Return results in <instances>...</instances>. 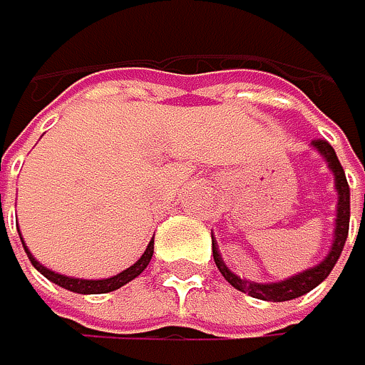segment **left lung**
I'll return each mask as SVG.
<instances>
[{
    "label": "left lung",
    "mask_w": 365,
    "mask_h": 365,
    "mask_svg": "<svg viewBox=\"0 0 365 365\" xmlns=\"http://www.w3.org/2000/svg\"><path fill=\"white\" fill-rule=\"evenodd\" d=\"M311 146L318 150L322 158L329 164V169L334 173V182H336V192H339V205H336V228H334V245L329 249V254L322 258V262H318L315 267H309L299 272V274H294L286 281H277V283H254V281H245L240 279L237 274H233L226 262L219 256V249L212 240V256H215V262L219 272H222V277L233 286L235 290L240 292H249L251 297L256 299H265V302H288V299H297L302 294L311 292L315 286H320V283L329 277V272L334 269V265L339 262L341 258V251L345 247V240H347V230H350V187H347V178H345V171L341 167L339 158H336V153L331 148L329 141L324 139H315L311 141Z\"/></svg>",
    "instance_id": "8db88e82"
}]
</instances>
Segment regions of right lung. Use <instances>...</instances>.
<instances>
[{
  "mask_svg": "<svg viewBox=\"0 0 365 365\" xmlns=\"http://www.w3.org/2000/svg\"><path fill=\"white\" fill-rule=\"evenodd\" d=\"M0 205H1V196H0ZM1 210V207H0ZM22 247H24V240H22ZM26 251V256H29L31 260V265L41 272V274L45 279H50L52 283H56V286H61L66 290H71V292H79V294H103V292H111V290H118L120 286H125V283H130L132 279H137L143 269L148 267V262L153 258V240H150V245L146 247V251H143V256L135 262V265H130L128 269H123L120 274L116 277H109V279H73V277H63V274H56V272L52 269H47L45 265H41L38 260H36L31 256V251L24 247Z\"/></svg>",
  "mask_w": 365,
  "mask_h": 365,
  "instance_id": "right-lung-1",
  "label": "right lung"
}]
</instances>
